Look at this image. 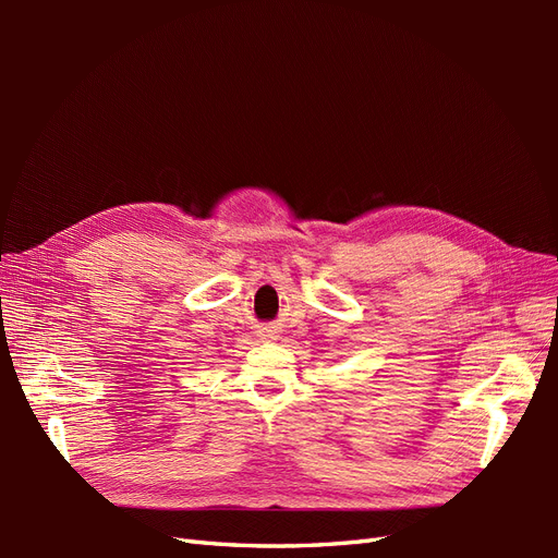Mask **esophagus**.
Wrapping results in <instances>:
<instances>
[{"mask_svg":"<svg viewBox=\"0 0 558 558\" xmlns=\"http://www.w3.org/2000/svg\"><path fill=\"white\" fill-rule=\"evenodd\" d=\"M258 337H260L263 342L277 340V337H279V330H277V326H260V328H258Z\"/></svg>","mask_w":558,"mask_h":558,"instance_id":"1","label":"esophagus"}]
</instances>
